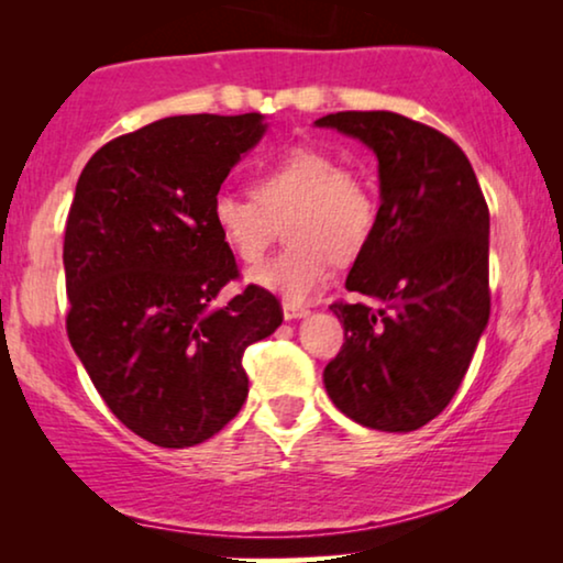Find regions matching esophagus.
I'll return each mask as SVG.
<instances>
[{
  "label": "esophagus",
  "instance_id": "esophagus-1",
  "mask_svg": "<svg viewBox=\"0 0 563 563\" xmlns=\"http://www.w3.org/2000/svg\"><path fill=\"white\" fill-rule=\"evenodd\" d=\"M282 310H284V320H302V318H307V314H310L307 307L295 305V302H284Z\"/></svg>",
  "mask_w": 563,
  "mask_h": 563
}]
</instances>
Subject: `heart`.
I'll return each mask as SVG.
<instances>
[{"label":"heart","instance_id":"heart-1","mask_svg":"<svg viewBox=\"0 0 563 563\" xmlns=\"http://www.w3.org/2000/svg\"><path fill=\"white\" fill-rule=\"evenodd\" d=\"M222 243L256 264L284 222L289 249L249 274L253 287L302 302L328 282L333 258L349 264L376 225V199L364 179L325 151H284L251 176V197L222 189L210 202Z\"/></svg>","mask_w":563,"mask_h":563}]
</instances>
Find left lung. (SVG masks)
Here are the masks:
<instances>
[{"instance_id":"8db88e82","label":"left lung","mask_w":563,"mask_h":563,"mask_svg":"<svg viewBox=\"0 0 563 563\" xmlns=\"http://www.w3.org/2000/svg\"><path fill=\"white\" fill-rule=\"evenodd\" d=\"M318 128L356 137L379 161L374 233L330 305L345 343L322 372L358 426L410 433L456 395L489 322V210L464 151L397 112H335Z\"/></svg>"}]
</instances>
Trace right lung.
Listing matches in <instances>:
<instances>
[{
	"mask_svg": "<svg viewBox=\"0 0 563 563\" xmlns=\"http://www.w3.org/2000/svg\"><path fill=\"white\" fill-rule=\"evenodd\" d=\"M258 112L179 114L102 145L66 222V330L122 426L161 449L220 433L249 397L243 353L282 325L261 287L225 305L238 276L210 202L266 133Z\"/></svg>",
	"mask_w": 563,
	"mask_h": 563,
	"instance_id": "1",
	"label": "right lung"
}]
</instances>
